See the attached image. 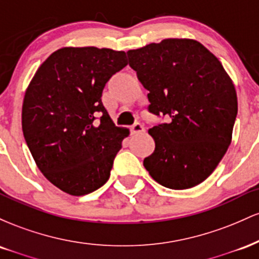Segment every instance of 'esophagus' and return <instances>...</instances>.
<instances>
[{"mask_svg": "<svg viewBox=\"0 0 259 259\" xmlns=\"http://www.w3.org/2000/svg\"><path fill=\"white\" fill-rule=\"evenodd\" d=\"M130 132H132L133 135H136V134L145 133V127H144V125H142V124L135 123L132 127H130Z\"/></svg>", "mask_w": 259, "mask_h": 259, "instance_id": "1", "label": "esophagus"}]
</instances>
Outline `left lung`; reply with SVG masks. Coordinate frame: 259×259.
I'll return each instance as SVG.
<instances>
[{
  "label": "left lung",
  "mask_w": 259,
  "mask_h": 259,
  "mask_svg": "<svg viewBox=\"0 0 259 259\" xmlns=\"http://www.w3.org/2000/svg\"><path fill=\"white\" fill-rule=\"evenodd\" d=\"M152 114L168 123L148 130L156 142L144 159L160 185L185 190L204 181L231 142L237 115L234 84L219 59L191 38H165L127 51Z\"/></svg>",
  "instance_id": "1"
}]
</instances>
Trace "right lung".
Listing matches in <instances>:
<instances>
[{
    "label": "right lung",
    "mask_w": 259,
    "mask_h": 259,
    "mask_svg": "<svg viewBox=\"0 0 259 259\" xmlns=\"http://www.w3.org/2000/svg\"><path fill=\"white\" fill-rule=\"evenodd\" d=\"M126 64L124 51L63 47L40 65L26 89V145L45 178L67 194L88 195L109 179L129 130L115 126L101 97Z\"/></svg>",
    "instance_id": "right-lung-1"
}]
</instances>
